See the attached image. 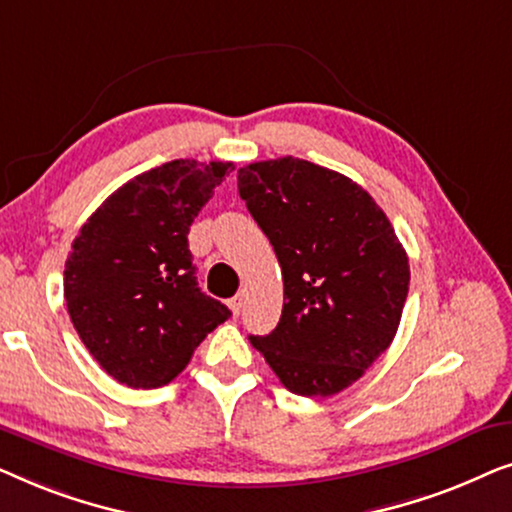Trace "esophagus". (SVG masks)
<instances>
[{
	"label": "esophagus",
	"mask_w": 512,
	"mask_h": 512,
	"mask_svg": "<svg viewBox=\"0 0 512 512\" xmlns=\"http://www.w3.org/2000/svg\"><path fill=\"white\" fill-rule=\"evenodd\" d=\"M228 305H230V312H233L237 317V314H240V310H242V305H244V293H237L235 298H230Z\"/></svg>",
	"instance_id": "1"
}]
</instances>
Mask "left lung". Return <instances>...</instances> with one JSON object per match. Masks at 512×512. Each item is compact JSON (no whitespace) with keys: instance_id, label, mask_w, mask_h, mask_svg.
Masks as SVG:
<instances>
[{"instance_id":"obj_1","label":"left lung","mask_w":512,"mask_h":512,"mask_svg":"<svg viewBox=\"0 0 512 512\" xmlns=\"http://www.w3.org/2000/svg\"><path fill=\"white\" fill-rule=\"evenodd\" d=\"M237 188L284 279L279 324L251 345L293 394H340L394 340L408 254L387 214L340 172L286 156L240 167Z\"/></svg>"}]
</instances>
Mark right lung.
I'll return each mask as SVG.
<instances>
[{
    "instance_id": "add662e5",
    "label": "right lung",
    "mask_w": 512,
    "mask_h": 512,
    "mask_svg": "<svg viewBox=\"0 0 512 512\" xmlns=\"http://www.w3.org/2000/svg\"><path fill=\"white\" fill-rule=\"evenodd\" d=\"M233 163L172 160L123 184L81 226L65 263L72 324L116 382L158 389L230 317L195 279L188 230Z\"/></svg>"
}]
</instances>
